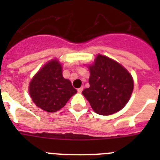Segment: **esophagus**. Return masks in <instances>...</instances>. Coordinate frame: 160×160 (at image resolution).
Masks as SVG:
<instances>
[{"label":"esophagus","mask_w":160,"mask_h":160,"mask_svg":"<svg viewBox=\"0 0 160 160\" xmlns=\"http://www.w3.org/2000/svg\"><path fill=\"white\" fill-rule=\"evenodd\" d=\"M82 90H83V87H80V88L78 89V92L82 93Z\"/></svg>","instance_id":"34e87169"}]
</instances>
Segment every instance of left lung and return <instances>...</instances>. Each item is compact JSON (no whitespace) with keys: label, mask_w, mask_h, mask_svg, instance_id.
I'll return each instance as SVG.
<instances>
[{"label":"left lung","mask_w":160,"mask_h":160,"mask_svg":"<svg viewBox=\"0 0 160 160\" xmlns=\"http://www.w3.org/2000/svg\"><path fill=\"white\" fill-rule=\"evenodd\" d=\"M90 87L82 94L95 113L110 115L119 111L128 102L134 81L131 73L119 63L98 54L89 66Z\"/></svg>","instance_id":"1"}]
</instances>
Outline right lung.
I'll return each instance as SVG.
<instances>
[{"mask_svg":"<svg viewBox=\"0 0 160 160\" xmlns=\"http://www.w3.org/2000/svg\"><path fill=\"white\" fill-rule=\"evenodd\" d=\"M29 94L37 107L47 112L62 108L77 93L70 80L62 76V67L56 59L46 63L29 83Z\"/></svg>","mask_w":160,"mask_h":160,"instance_id":"obj_1","label":"right lung"}]
</instances>
